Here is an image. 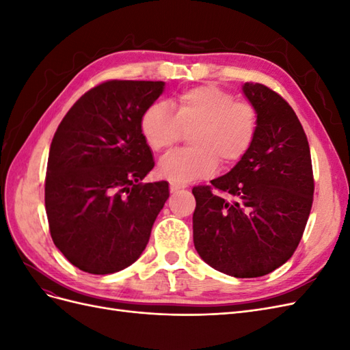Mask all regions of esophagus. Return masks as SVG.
<instances>
[{"mask_svg": "<svg viewBox=\"0 0 350 350\" xmlns=\"http://www.w3.org/2000/svg\"><path fill=\"white\" fill-rule=\"evenodd\" d=\"M184 188H185V185L178 184V183L169 184V189H171V193H176V191H179V189H184Z\"/></svg>", "mask_w": 350, "mask_h": 350, "instance_id": "34e87169", "label": "esophagus"}]
</instances>
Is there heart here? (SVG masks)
Masks as SVG:
<instances>
[{
  "label": "heart",
  "mask_w": 350,
  "mask_h": 350,
  "mask_svg": "<svg viewBox=\"0 0 350 350\" xmlns=\"http://www.w3.org/2000/svg\"><path fill=\"white\" fill-rule=\"evenodd\" d=\"M175 113L163 102L147 108L140 130L153 152H166L189 131L187 150L169 153L159 162V174L175 183H189L216 172L219 161L232 166L245 156L256 140L257 108L216 84H203L178 94Z\"/></svg>",
  "instance_id": "heart-1"
}]
</instances>
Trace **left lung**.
<instances>
[{
    "instance_id": "8db88e82",
    "label": "left lung",
    "mask_w": 350,
    "mask_h": 350,
    "mask_svg": "<svg viewBox=\"0 0 350 350\" xmlns=\"http://www.w3.org/2000/svg\"><path fill=\"white\" fill-rule=\"evenodd\" d=\"M242 92L258 111L257 137L230 172L193 188V234L210 267L250 279L292 257L312 207L314 176L310 144L291 105L260 83H245Z\"/></svg>"
}]
</instances>
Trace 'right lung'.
I'll use <instances>...</instances> for the list:
<instances>
[{
	"mask_svg": "<svg viewBox=\"0 0 350 350\" xmlns=\"http://www.w3.org/2000/svg\"><path fill=\"white\" fill-rule=\"evenodd\" d=\"M163 89V81L100 83L72 105L52 139L45 178L49 232L83 271L124 270L149 242L169 187L142 183L154 161L140 118Z\"/></svg>",
	"mask_w": 350,
	"mask_h": 350,
	"instance_id": "obj_1",
	"label": "right lung"
}]
</instances>
